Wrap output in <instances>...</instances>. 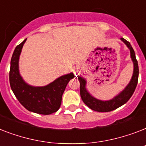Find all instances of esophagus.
Segmentation results:
<instances>
[{"instance_id": "34e87169", "label": "esophagus", "mask_w": 146, "mask_h": 146, "mask_svg": "<svg viewBox=\"0 0 146 146\" xmlns=\"http://www.w3.org/2000/svg\"><path fill=\"white\" fill-rule=\"evenodd\" d=\"M74 73H75V75H76V76L77 75V73H78V70H75V71H74Z\"/></svg>"}]
</instances>
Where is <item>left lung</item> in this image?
<instances>
[{"mask_svg":"<svg viewBox=\"0 0 146 146\" xmlns=\"http://www.w3.org/2000/svg\"><path fill=\"white\" fill-rule=\"evenodd\" d=\"M123 43H124L130 51V57L133 63V73L129 82L124 88V89L121 91L120 93L110 100L107 101H102L99 100L92 96L89 93V91L86 89V80L85 78L78 76V80L80 83V96L82 98V102L91 108L93 111L98 112H108L118 108L119 107L122 106L126 104L128 100L133 96L136 87L137 86L139 78V66L138 62L136 60V54L133 48H132L131 44L129 42L124 38H121Z\"/></svg>","mask_w":146,"mask_h":146,"instance_id":"1","label":"left lung"}]
</instances>
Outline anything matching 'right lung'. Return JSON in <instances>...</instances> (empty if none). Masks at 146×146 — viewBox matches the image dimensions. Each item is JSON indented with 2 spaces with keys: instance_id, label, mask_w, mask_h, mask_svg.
Here are the masks:
<instances>
[{
  "instance_id": "1",
  "label": "right lung",
  "mask_w": 146,
  "mask_h": 146,
  "mask_svg": "<svg viewBox=\"0 0 146 146\" xmlns=\"http://www.w3.org/2000/svg\"><path fill=\"white\" fill-rule=\"evenodd\" d=\"M25 39L17 45L10 61V84L13 92L20 104L28 111L48 115L58 111L61 104L62 96L66 86L75 76L73 73L60 76L44 86H34L25 82L20 75L19 60Z\"/></svg>"
}]
</instances>
